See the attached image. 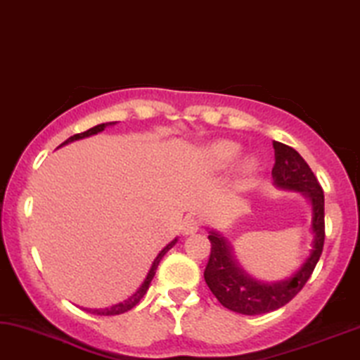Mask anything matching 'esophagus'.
<instances>
[{
	"label": "esophagus",
	"instance_id": "34e87169",
	"mask_svg": "<svg viewBox=\"0 0 360 360\" xmlns=\"http://www.w3.org/2000/svg\"><path fill=\"white\" fill-rule=\"evenodd\" d=\"M199 227H200L199 220L195 217H191V215H188V217H186L184 222H183V233H184V236H191V233L198 232Z\"/></svg>",
	"mask_w": 360,
	"mask_h": 360
}]
</instances>
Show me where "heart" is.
Instances as JSON below:
<instances>
[{
  "label": "heart",
  "instance_id": "1",
  "mask_svg": "<svg viewBox=\"0 0 360 360\" xmlns=\"http://www.w3.org/2000/svg\"><path fill=\"white\" fill-rule=\"evenodd\" d=\"M240 151L242 148L238 143L219 140L205 148V158H207L209 165L215 167V169H225V167H229L237 161V158L240 156ZM253 166H255L253 161H245V169H252Z\"/></svg>",
  "mask_w": 360,
  "mask_h": 360
}]
</instances>
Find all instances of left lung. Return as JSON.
<instances>
[{
    "label": "left lung",
    "mask_w": 360,
    "mask_h": 360,
    "mask_svg": "<svg viewBox=\"0 0 360 360\" xmlns=\"http://www.w3.org/2000/svg\"><path fill=\"white\" fill-rule=\"evenodd\" d=\"M275 166L271 169L273 184L278 189L301 193L311 204V232L313 248L293 275L280 281H262L243 270L233 247L217 230H209L210 258L204 280L219 303L240 314H265L290 303L303 290L318 263L324 245V194L301 155L291 146L273 141Z\"/></svg>",
    "instance_id": "1"
}]
</instances>
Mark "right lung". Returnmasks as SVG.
<instances>
[{"label": "right lung", "instance_id": "right-lung-1", "mask_svg": "<svg viewBox=\"0 0 360 360\" xmlns=\"http://www.w3.org/2000/svg\"><path fill=\"white\" fill-rule=\"evenodd\" d=\"M115 123H117V122L100 123V124H97V127L90 128V130H87V131H84V133H77V135L70 136L69 140H65L64 143H62L60 146H64V145H69V143H72V141L82 140V138H89V136H92V135H97V133L103 131L105 128H107V127H113ZM60 146H59V148H60ZM176 243H177V237L174 238V240H171L169 243H167V245H166L165 248H162V250H161L160 253H158L156 258H155V260H153V263H151V268H150V271H148L146 278H145V280H143V283L140 285V288H138V290L135 291V293H133L131 296H128L127 300L120 301V303H117V304L107 306V308H98V309H87V311H90V313H94V314H97V316H115V314H122V313H127V311H130L131 308H135V306H136L138 303H140V300L143 298V296L146 295L148 288H150V283H151L153 276H155V273H156V270H158V265H160V262L162 260V257H165L166 253L169 252L171 248L176 245Z\"/></svg>", "mask_w": 360, "mask_h": 360}]
</instances>
